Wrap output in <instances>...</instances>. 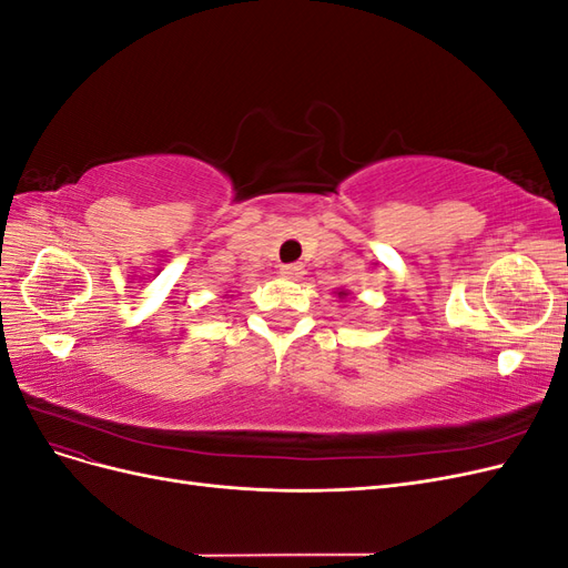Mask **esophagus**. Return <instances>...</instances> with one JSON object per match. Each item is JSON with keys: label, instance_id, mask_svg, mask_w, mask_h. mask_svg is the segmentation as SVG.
Instances as JSON below:
<instances>
[{"label": "esophagus", "instance_id": "esophagus-1", "mask_svg": "<svg viewBox=\"0 0 568 568\" xmlns=\"http://www.w3.org/2000/svg\"><path fill=\"white\" fill-rule=\"evenodd\" d=\"M280 274L284 280H301L305 274V267L301 263H288V265L280 267Z\"/></svg>", "mask_w": 568, "mask_h": 568}]
</instances>
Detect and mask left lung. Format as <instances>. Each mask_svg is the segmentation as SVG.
<instances>
[{
  "label": "left lung",
  "instance_id": "1",
  "mask_svg": "<svg viewBox=\"0 0 568 568\" xmlns=\"http://www.w3.org/2000/svg\"><path fill=\"white\" fill-rule=\"evenodd\" d=\"M348 296V291H338V298H346Z\"/></svg>",
  "mask_w": 568,
  "mask_h": 568
}]
</instances>
